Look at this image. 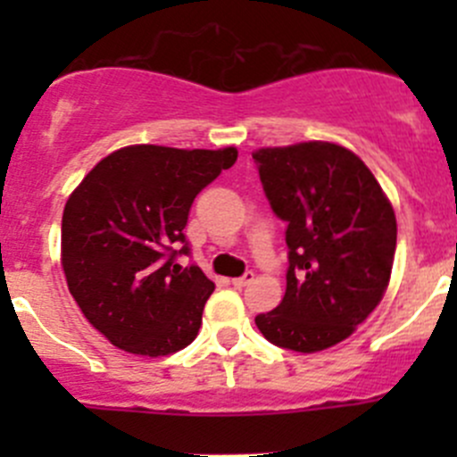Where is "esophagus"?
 Instances as JSON below:
<instances>
[{
  "label": "esophagus",
  "mask_w": 457,
  "mask_h": 457,
  "mask_svg": "<svg viewBox=\"0 0 457 457\" xmlns=\"http://www.w3.org/2000/svg\"><path fill=\"white\" fill-rule=\"evenodd\" d=\"M252 280H254V271H245V274L238 276V278H232V285L237 289H241V287H245V285H250Z\"/></svg>",
  "instance_id": "obj_1"
}]
</instances>
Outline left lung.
I'll return each mask as SVG.
<instances>
[{
  "instance_id": "obj_1",
  "label": "left lung",
  "mask_w": 457,
  "mask_h": 457,
  "mask_svg": "<svg viewBox=\"0 0 457 457\" xmlns=\"http://www.w3.org/2000/svg\"><path fill=\"white\" fill-rule=\"evenodd\" d=\"M271 212L287 223V289L256 316L271 345L322 352L353 334L389 285L395 214L347 147L310 141L252 154Z\"/></svg>"
}]
</instances>
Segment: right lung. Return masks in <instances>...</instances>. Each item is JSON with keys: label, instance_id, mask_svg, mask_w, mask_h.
Listing matches in <instances>:
<instances>
[{"label": "right lung", "instance_id": "add662e5", "mask_svg": "<svg viewBox=\"0 0 457 457\" xmlns=\"http://www.w3.org/2000/svg\"><path fill=\"white\" fill-rule=\"evenodd\" d=\"M237 147L130 145L101 159L63 207L68 289L114 347L159 358L187 347L214 283L190 254L186 229L196 195L237 161Z\"/></svg>", "mask_w": 457, "mask_h": 457}]
</instances>
